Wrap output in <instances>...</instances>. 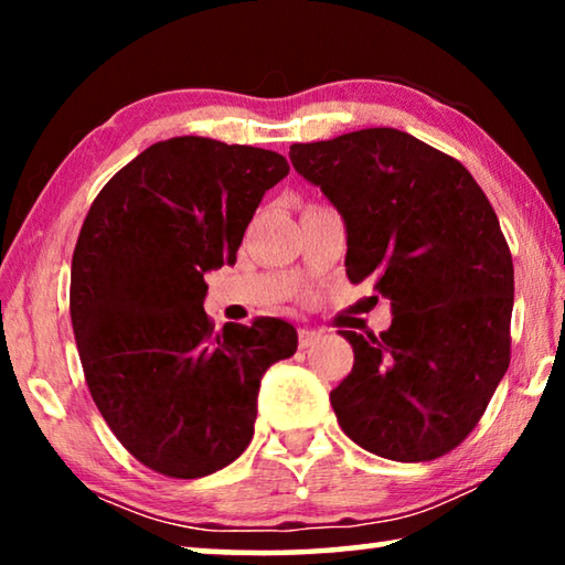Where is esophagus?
Here are the masks:
<instances>
[{
    "instance_id": "obj_1",
    "label": "esophagus",
    "mask_w": 565,
    "mask_h": 565,
    "mask_svg": "<svg viewBox=\"0 0 565 565\" xmlns=\"http://www.w3.org/2000/svg\"><path fill=\"white\" fill-rule=\"evenodd\" d=\"M319 339H321L319 331H313V329H299V347H301V349L313 347V343H317Z\"/></svg>"
}]
</instances>
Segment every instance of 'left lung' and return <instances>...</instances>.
I'll use <instances>...</instances> for the list:
<instances>
[{
    "mask_svg": "<svg viewBox=\"0 0 565 565\" xmlns=\"http://www.w3.org/2000/svg\"><path fill=\"white\" fill-rule=\"evenodd\" d=\"M291 164L347 218L351 284L391 301V327L341 331L353 369L331 391L351 441L391 461H434L481 420L511 361L513 259L461 161L376 127L291 145Z\"/></svg>",
    "mask_w": 565,
    "mask_h": 565,
    "instance_id": "left-lung-1",
    "label": "left lung"
}]
</instances>
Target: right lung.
Listing matches in <instances>:
<instances>
[{
  "instance_id": "add662e5",
  "label": "right lung",
  "mask_w": 565,
  "mask_h": 565,
  "mask_svg": "<svg viewBox=\"0 0 565 565\" xmlns=\"http://www.w3.org/2000/svg\"><path fill=\"white\" fill-rule=\"evenodd\" d=\"M281 154L206 137L157 141L89 206L72 256L70 313L84 379L119 444L151 471L202 478L244 454L264 371L296 329L204 311V274L236 262Z\"/></svg>"
}]
</instances>
